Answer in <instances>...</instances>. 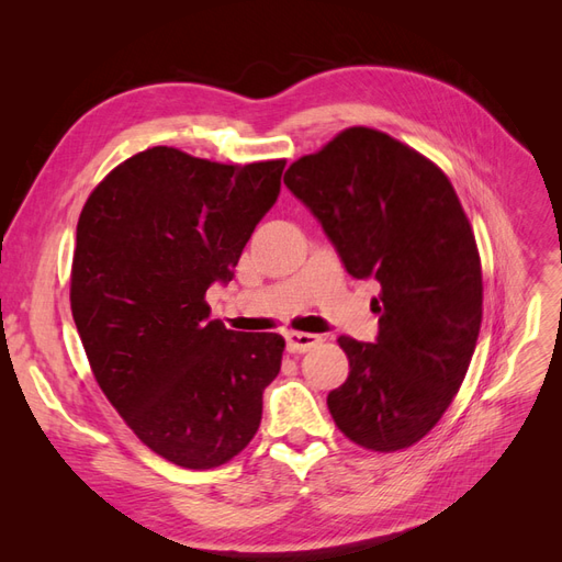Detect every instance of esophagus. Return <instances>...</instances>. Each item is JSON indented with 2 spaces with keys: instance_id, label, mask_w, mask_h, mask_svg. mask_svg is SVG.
I'll return each mask as SVG.
<instances>
[{
  "instance_id": "esophagus-1",
  "label": "esophagus",
  "mask_w": 562,
  "mask_h": 562,
  "mask_svg": "<svg viewBox=\"0 0 562 562\" xmlns=\"http://www.w3.org/2000/svg\"><path fill=\"white\" fill-rule=\"evenodd\" d=\"M321 342L318 335H312V333H285V345H288V351L293 353H302V351H310L312 347H316Z\"/></svg>"
}]
</instances>
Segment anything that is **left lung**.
<instances>
[{"label": "left lung", "instance_id": "left-lung-1", "mask_svg": "<svg viewBox=\"0 0 562 562\" xmlns=\"http://www.w3.org/2000/svg\"><path fill=\"white\" fill-rule=\"evenodd\" d=\"M283 182L328 234L353 279L380 283L375 342L342 335L349 378L328 411L353 443L415 446L464 382L483 318L469 217L440 168L391 135L353 126L291 164Z\"/></svg>", "mask_w": 562, "mask_h": 562}]
</instances>
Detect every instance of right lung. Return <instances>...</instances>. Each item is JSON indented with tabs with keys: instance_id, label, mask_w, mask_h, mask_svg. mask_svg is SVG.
Returning <instances> with one entry per match:
<instances>
[{
	"instance_id": "add662e5",
	"label": "right lung",
	"mask_w": 562,
	"mask_h": 562,
	"mask_svg": "<svg viewBox=\"0 0 562 562\" xmlns=\"http://www.w3.org/2000/svg\"><path fill=\"white\" fill-rule=\"evenodd\" d=\"M283 166L151 147L119 164L81 209L70 304L83 351L133 434L178 467L239 454L281 370V335L227 330L203 297L232 281Z\"/></svg>"
}]
</instances>
